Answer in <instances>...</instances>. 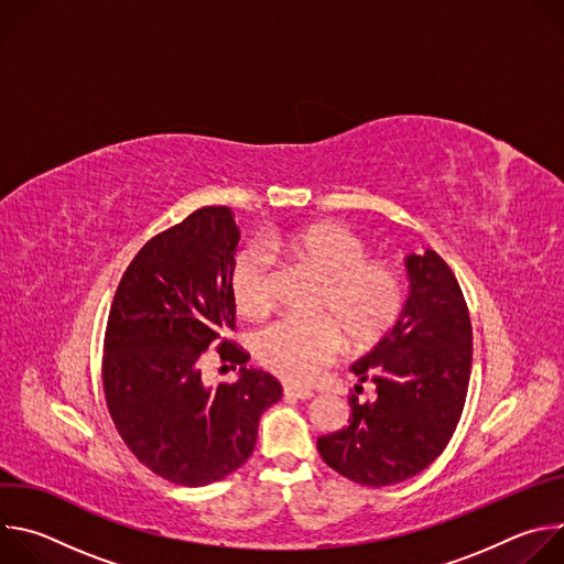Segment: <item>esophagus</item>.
Wrapping results in <instances>:
<instances>
[{
	"label": "esophagus",
	"mask_w": 564,
	"mask_h": 564,
	"mask_svg": "<svg viewBox=\"0 0 564 564\" xmlns=\"http://www.w3.org/2000/svg\"><path fill=\"white\" fill-rule=\"evenodd\" d=\"M283 394H285V397H294V399H312V397H314V392H312L310 388L290 386V383L283 386Z\"/></svg>",
	"instance_id": "obj_1"
}]
</instances>
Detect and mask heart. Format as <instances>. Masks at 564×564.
Masks as SVG:
<instances>
[{
	"mask_svg": "<svg viewBox=\"0 0 564 564\" xmlns=\"http://www.w3.org/2000/svg\"><path fill=\"white\" fill-rule=\"evenodd\" d=\"M272 254L324 281L316 318H281L257 337V355L279 377L307 383L335 361L346 341L366 350L377 346L406 305V283L381 261H368L366 240L339 223H312L268 240V250L246 248L231 268L236 310L261 318L272 310Z\"/></svg>",
	"mask_w": 564,
	"mask_h": 564,
	"instance_id": "obj_1",
	"label": "heart"
}]
</instances>
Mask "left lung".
Masks as SVG:
<instances>
[{
	"instance_id": "1",
	"label": "left lung",
	"mask_w": 564,
	"mask_h": 564,
	"mask_svg": "<svg viewBox=\"0 0 564 564\" xmlns=\"http://www.w3.org/2000/svg\"><path fill=\"white\" fill-rule=\"evenodd\" d=\"M406 270L411 294L397 326L350 366L375 383V399L352 394L348 426L316 440L324 462L364 487L404 481L446 448L470 379L473 330L457 279L433 250L409 254Z\"/></svg>"
}]
</instances>
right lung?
Segmentation results:
<instances>
[{
    "mask_svg": "<svg viewBox=\"0 0 564 564\" xmlns=\"http://www.w3.org/2000/svg\"><path fill=\"white\" fill-rule=\"evenodd\" d=\"M238 238L229 207L196 209L153 236L122 274L107 321L111 420L147 468L183 487H207L243 466L261 415L283 394L225 339L236 314L229 281ZM214 343L241 366L234 384L202 381V355Z\"/></svg>",
    "mask_w": 564,
    "mask_h": 564,
    "instance_id": "add662e5",
    "label": "right lung"
}]
</instances>
